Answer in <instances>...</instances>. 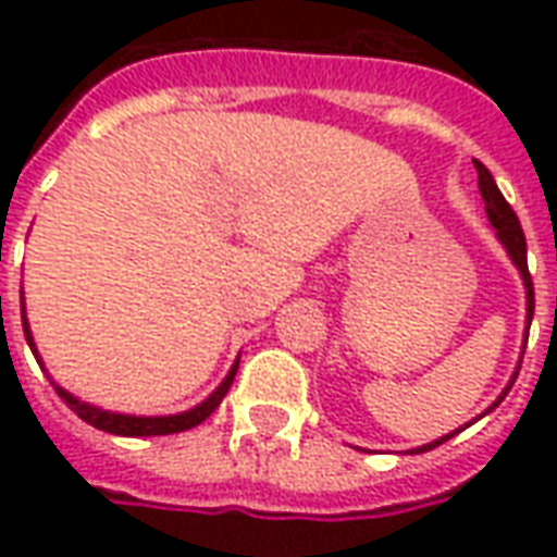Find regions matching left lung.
Listing matches in <instances>:
<instances>
[{
  "label": "left lung",
  "instance_id": "8db88e82",
  "mask_svg": "<svg viewBox=\"0 0 557 557\" xmlns=\"http://www.w3.org/2000/svg\"><path fill=\"white\" fill-rule=\"evenodd\" d=\"M474 170H478V187H480V196H483V202H486V218H490L492 230H495V238L504 244V250H507V256H510V262H513L516 268H519V277H522V286H525V327H531V319H534V283H531V274H528V247H525V235H522V226H519V218L513 214V208L507 206V199L502 196V190H498V184H495V178H492V172L480 163V160H474ZM528 339V334H525ZM516 375H519V370H516ZM516 375L510 379V385L504 387L502 397L492 403L490 409H495L498 403H502L504 397H507V391L513 387ZM486 409V411H490ZM483 411V414H486ZM480 414V418H483ZM468 426V423H466ZM466 426H459V430H466ZM447 432V435H442V438H435V442L423 444V447H414L411 454H423V450H432V447H438L442 442H447V438H454L456 432Z\"/></svg>",
  "mask_w": 557,
  "mask_h": 557
}]
</instances>
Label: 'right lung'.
I'll use <instances>...</instances> for the list:
<instances>
[{
	"instance_id": "right-lung-1",
	"label": "right lung",
	"mask_w": 557,
	"mask_h": 557,
	"mask_svg": "<svg viewBox=\"0 0 557 557\" xmlns=\"http://www.w3.org/2000/svg\"><path fill=\"white\" fill-rule=\"evenodd\" d=\"M23 334H26V343H29L32 355L38 358V363H41V370H44L41 355H38V349H35V337H32V331H29L26 307H23ZM235 370H238V361L232 363V370L226 373V379H223V382L208 394V399H202L199 406L182 411V414H160V418H146V414H119V411L98 409V406H91V403H83L79 397H74L71 391L59 387L55 382L53 387H55V394L65 399L67 409L74 411L77 418L86 420V423H91L95 430L113 432V435H131V438H137V435H172V432L194 430V426H199L211 411L218 409L220 403H223V397H226V391H230L232 379H235Z\"/></svg>"
}]
</instances>
